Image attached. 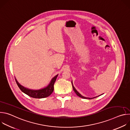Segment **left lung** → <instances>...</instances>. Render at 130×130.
<instances>
[{
    "mask_svg": "<svg viewBox=\"0 0 130 130\" xmlns=\"http://www.w3.org/2000/svg\"><path fill=\"white\" fill-rule=\"evenodd\" d=\"M71 83H72V88H73V90H74V91L75 92V93L77 94V96H78L79 97H81V98H83V99H93V98H96V97H98V96H97V97H93V98H87V97H84V96H82L79 92L76 89V88H75V87L73 86V83H72V82L71 81Z\"/></svg>",
    "mask_w": 130,
    "mask_h": 130,
    "instance_id": "obj_1",
    "label": "left lung"
}]
</instances>
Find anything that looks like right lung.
<instances>
[{"label": "right lung", "instance_id": "obj_1", "mask_svg": "<svg viewBox=\"0 0 130 130\" xmlns=\"http://www.w3.org/2000/svg\"><path fill=\"white\" fill-rule=\"evenodd\" d=\"M58 76V75L54 77L51 79L49 84L46 87L40 89H31L25 87L18 83L16 78L15 79L18 86L25 94L32 98L40 99L48 97L52 93L54 89V84L55 81H56Z\"/></svg>", "mask_w": 130, "mask_h": 130}]
</instances>
